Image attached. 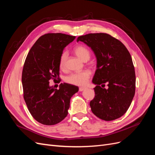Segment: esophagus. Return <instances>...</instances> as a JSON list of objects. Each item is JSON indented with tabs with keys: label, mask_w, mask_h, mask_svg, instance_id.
<instances>
[{
	"label": "esophagus",
	"mask_w": 155,
	"mask_h": 155,
	"mask_svg": "<svg viewBox=\"0 0 155 155\" xmlns=\"http://www.w3.org/2000/svg\"><path fill=\"white\" fill-rule=\"evenodd\" d=\"M85 87H79V91L81 92V91H83L85 90Z\"/></svg>",
	"instance_id": "1"
}]
</instances>
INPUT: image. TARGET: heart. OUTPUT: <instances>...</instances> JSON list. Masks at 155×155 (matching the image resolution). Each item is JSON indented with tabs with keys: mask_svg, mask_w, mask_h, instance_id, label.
Instances as JSON below:
<instances>
[{
	"mask_svg": "<svg viewBox=\"0 0 155 155\" xmlns=\"http://www.w3.org/2000/svg\"><path fill=\"white\" fill-rule=\"evenodd\" d=\"M74 52L78 57L83 61H87L91 58V52L85 46L82 45L77 46L74 48ZM67 53L66 51L61 54L59 58V68L61 70H64L66 67V62L67 59ZM91 72L88 70H84L80 72H76L70 74L66 76L64 80L67 83L72 84V85L78 86H84L88 83L91 77Z\"/></svg>",
	"mask_w": 155,
	"mask_h": 155,
	"instance_id": "obj_1",
	"label": "heart"
}]
</instances>
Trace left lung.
Returning <instances> with one entry per match:
<instances>
[{"label":"left lung","instance_id":"8db88e82","mask_svg":"<svg viewBox=\"0 0 155 155\" xmlns=\"http://www.w3.org/2000/svg\"><path fill=\"white\" fill-rule=\"evenodd\" d=\"M77 41L91 47L97 59L92 79L96 85L95 96L90 102L92 112L105 121L120 118L128 110L135 94V71L129 51L120 41L105 33L79 36Z\"/></svg>","mask_w":155,"mask_h":155}]
</instances>
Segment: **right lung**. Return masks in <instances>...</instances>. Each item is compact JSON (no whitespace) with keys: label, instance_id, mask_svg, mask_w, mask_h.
<instances>
[{"label":"right lung","instance_id":"obj_1","mask_svg":"<svg viewBox=\"0 0 155 155\" xmlns=\"http://www.w3.org/2000/svg\"><path fill=\"white\" fill-rule=\"evenodd\" d=\"M75 38L61 33L45 34L27 55L22 73L23 96L33 118L40 124L55 125L66 118L70 98L79 91L66 83H61L58 90L49 85L51 79L60 80V55Z\"/></svg>","mask_w":155,"mask_h":155}]
</instances>
